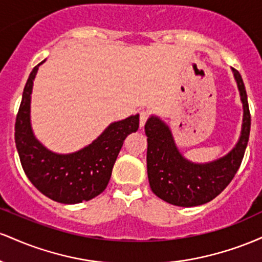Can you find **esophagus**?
<instances>
[{"instance_id": "obj_1", "label": "esophagus", "mask_w": 262, "mask_h": 262, "mask_svg": "<svg viewBox=\"0 0 262 262\" xmlns=\"http://www.w3.org/2000/svg\"><path fill=\"white\" fill-rule=\"evenodd\" d=\"M149 118V112L148 111H141L140 112V116H139V124L140 127H144V124H145L146 119Z\"/></svg>"}]
</instances>
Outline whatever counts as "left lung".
<instances>
[{
  "instance_id": "left-lung-1",
  "label": "left lung",
  "mask_w": 262,
  "mask_h": 262,
  "mask_svg": "<svg viewBox=\"0 0 262 262\" xmlns=\"http://www.w3.org/2000/svg\"><path fill=\"white\" fill-rule=\"evenodd\" d=\"M231 71L243 103V124L239 140L228 154L203 164L188 160L177 148L166 123L156 116L146 121V166L150 188L165 202L179 207L209 202L229 185L239 170L249 141L251 117L242 75L234 69Z\"/></svg>"
}]
</instances>
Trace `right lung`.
I'll list each match as a JSON object with an SVG mask.
<instances>
[{"label":"right lung","mask_w":262,"mask_h":262,"mask_svg":"<svg viewBox=\"0 0 262 262\" xmlns=\"http://www.w3.org/2000/svg\"><path fill=\"white\" fill-rule=\"evenodd\" d=\"M44 61L33 69L25 86L14 127L17 151L27 177L41 193L59 203H81L106 189L123 141L139 128V114L111 123L77 151L59 154L45 148L35 138L31 123L33 81Z\"/></svg>","instance_id":"right-lung-1"}]
</instances>
